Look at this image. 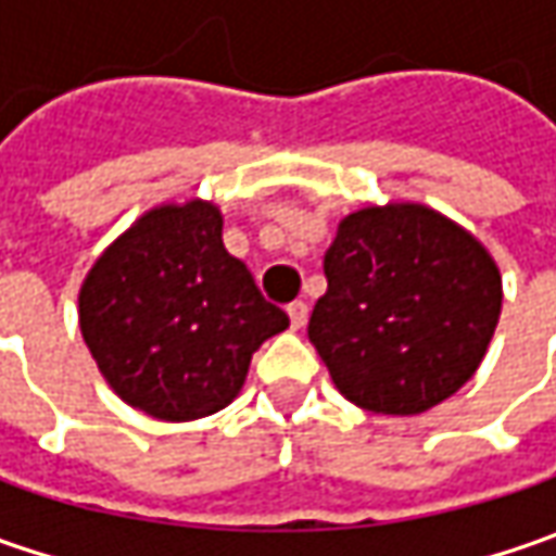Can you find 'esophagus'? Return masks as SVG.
<instances>
[{"label": "esophagus", "instance_id": "34e87169", "mask_svg": "<svg viewBox=\"0 0 556 556\" xmlns=\"http://www.w3.org/2000/svg\"><path fill=\"white\" fill-rule=\"evenodd\" d=\"M290 315V325H293V331H300L303 325H306V318H309V306L303 303V300H296V303H290L288 306Z\"/></svg>", "mask_w": 556, "mask_h": 556}]
</instances>
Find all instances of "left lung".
Returning <instances> with one entry per match:
<instances>
[{
	"instance_id": "obj_1",
	"label": "left lung",
	"mask_w": 556,
	"mask_h": 556,
	"mask_svg": "<svg viewBox=\"0 0 556 556\" xmlns=\"http://www.w3.org/2000/svg\"><path fill=\"white\" fill-rule=\"evenodd\" d=\"M309 340L333 387L374 415H420L477 374L502 315V271L424 203L362 206L325 253Z\"/></svg>"
}]
</instances>
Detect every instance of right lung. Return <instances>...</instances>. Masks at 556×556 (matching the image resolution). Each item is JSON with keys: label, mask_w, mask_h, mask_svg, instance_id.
I'll return each mask as SVG.
<instances>
[{"label": "right lung", "mask_w": 556, "mask_h": 556, "mask_svg": "<svg viewBox=\"0 0 556 556\" xmlns=\"http://www.w3.org/2000/svg\"><path fill=\"white\" fill-rule=\"evenodd\" d=\"M288 325L225 250L219 206L201 198L141 213L79 288L98 371L157 420L216 415L241 393L253 353Z\"/></svg>", "instance_id": "obj_1"}]
</instances>
